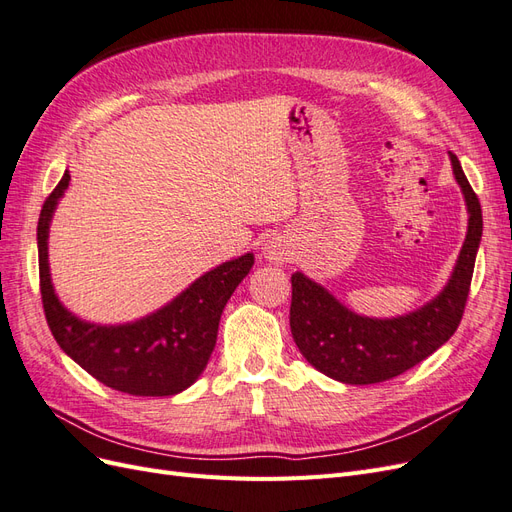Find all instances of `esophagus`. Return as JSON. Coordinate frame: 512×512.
<instances>
[{
    "instance_id": "esophagus-1",
    "label": "esophagus",
    "mask_w": 512,
    "mask_h": 512,
    "mask_svg": "<svg viewBox=\"0 0 512 512\" xmlns=\"http://www.w3.org/2000/svg\"><path fill=\"white\" fill-rule=\"evenodd\" d=\"M262 256H265L269 262H275V265H284L290 258V250L286 241H282L280 237H271L262 245Z\"/></svg>"
}]
</instances>
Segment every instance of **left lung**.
<instances>
[{"label":"left lung","mask_w":512,"mask_h":512,"mask_svg":"<svg viewBox=\"0 0 512 512\" xmlns=\"http://www.w3.org/2000/svg\"><path fill=\"white\" fill-rule=\"evenodd\" d=\"M453 173L468 205V235L451 280L436 299L399 318H367L350 312L329 290L303 273L292 275L290 331L301 354L324 376L344 384H376L404 374L446 344L457 331L483 237L478 196L451 153Z\"/></svg>","instance_id":"obj_1"}]
</instances>
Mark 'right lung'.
Masks as SVG:
<instances>
[{
  "label": "right lung",
  "mask_w": 512,
  "mask_h": 512,
  "mask_svg": "<svg viewBox=\"0 0 512 512\" xmlns=\"http://www.w3.org/2000/svg\"><path fill=\"white\" fill-rule=\"evenodd\" d=\"M68 183L66 170L44 200L38 220L40 294L55 342L87 374L115 391L138 397H168L185 391L207 367L224 305L250 273L254 254L211 269L156 314L117 327L85 322L59 303L49 273V226Z\"/></svg>",
  "instance_id": "right-lung-1"
}]
</instances>
